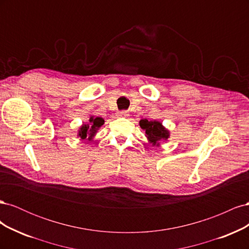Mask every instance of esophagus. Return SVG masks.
Listing matches in <instances>:
<instances>
[{
  "label": "esophagus",
  "instance_id": "esophagus-1",
  "mask_svg": "<svg viewBox=\"0 0 249 249\" xmlns=\"http://www.w3.org/2000/svg\"><path fill=\"white\" fill-rule=\"evenodd\" d=\"M117 115L120 116V117H125V116H127L129 114H127L126 111H120V112L117 113Z\"/></svg>",
  "mask_w": 249,
  "mask_h": 249
}]
</instances>
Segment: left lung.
Returning a JSON list of instances; mask_svg holds the SVG:
<instances>
[{"label": "left lung", "instance_id": "obj_1", "mask_svg": "<svg viewBox=\"0 0 249 249\" xmlns=\"http://www.w3.org/2000/svg\"><path fill=\"white\" fill-rule=\"evenodd\" d=\"M139 125L142 130H144L145 137L154 146H159L162 141L167 140L170 136L169 131L158 120L141 119Z\"/></svg>", "mask_w": 249, "mask_h": 249}]
</instances>
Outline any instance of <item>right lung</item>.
<instances>
[{
	"label": "right lung",
	"instance_id": "right-lung-1",
	"mask_svg": "<svg viewBox=\"0 0 249 249\" xmlns=\"http://www.w3.org/2000/svg\"><path fill=\"white\" fill-rule=\"evenodd\" d=\"M105 120L102 117L90 116L89 122L87 124H83L78 131V137L82 140L91 141L100 127L104 124Z\"/></svg>",
	"mask_w": 249,
	"mask_h": 249
}]
</instances>
